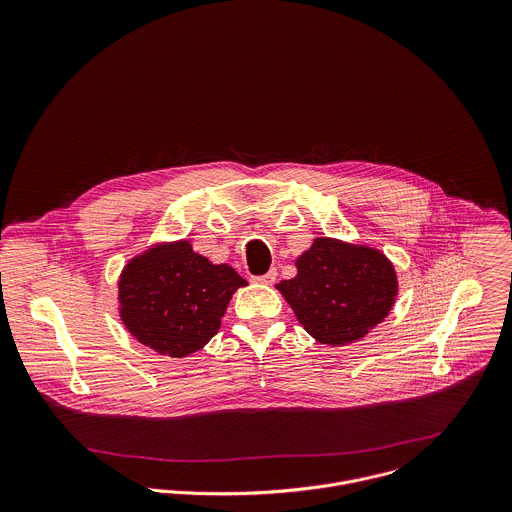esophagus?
Here are the masks:
<instances>
[{"label": "esophagus", "mask_w": 512, "mask_h": 512, "mask_svg": "<svg viewBox=\"0 0 512 512\" xmlns=\"http://www.w3.org/2000/svg\"><path fill=\"white\" fill-rule=\"evenodd\" d=\"M251 281L259 284H273L277 281V269H269L265 275H251Z\"/></svg>", "instance_id": "1"}]
</instances>
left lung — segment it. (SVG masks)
Returning a JSON list of instances; mask_svg holds the SVG:
<instances>
[{"label": "left lung", "instance_id": "1", "mask_svg": "<svg viewBox=\"0 0 512 512\" xmlns=\"http://www.w3.org/2000/svg\"><path fill=\"white\" fill-rule=\"evenodd\" d=\"M296 269V277L277 288L320 343L345 345L365 338L395 304V267L373 247L318 237L296 259Z\"/></svg>", "mask_w": 512, "mask_h": 512}]
</instances>
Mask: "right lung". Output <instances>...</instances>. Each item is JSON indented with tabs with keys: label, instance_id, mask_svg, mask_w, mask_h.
<instances>
[{
	"label": "right lung",
	"instance_id": "1",
	"mask_svg": "<svg viewBox=\"0 0 512 512\" xmlns=\"http://www.w3.org/2000/svg\"><path fill=\"white\" fill-rule=\"evenodd\" d=\"M247 281L226 263L194 253L190 241L159 243L133 257L119 277V316L143 345L186 357L212 340L231 294Z\"/></svg>",
	"mask_w": 512,
	"mask_h": 512
}]
</instances>
